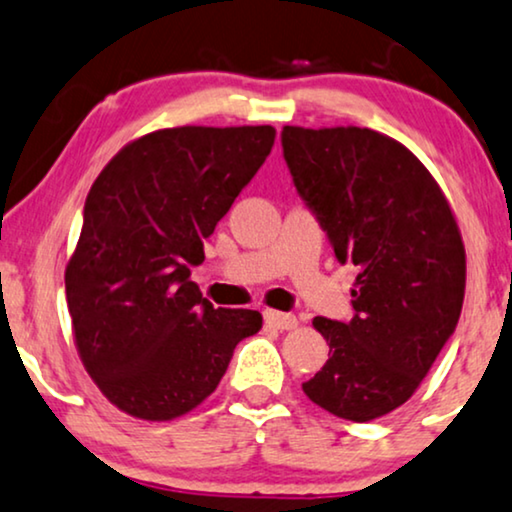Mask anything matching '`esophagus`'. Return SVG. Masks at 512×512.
<instances>
[{"label": "esophagus", "instance_id": "1", "mask_svg": "<svg viewBox=\"0 0 512 512\" xmlns=\"http://www.w3.org/2000/svg\"><path fill=\"white\" fill-rule=\"evenodd\" d=\"M264 320H267L269 327H276V330H295L297 318L292 313H281L274 309L264 311Z\"/></svg>", "mask_w": 512, "mask_h": 512}]
</instances>
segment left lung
<instances>
[{"label": "left lung", "mask_w": 512, "mask_h": 512, "mask_svg": "<svg viewBox=\"0 0 512 512\" xmlns=\"http://www.w3.org/2000/svg\"><path fill=\"white\" fill-rule=\"evenodd\" d=\"M297 194L358 267L353 318H313L330 358L302 388L335 417L372 421L412 398L454 335L466 250L452 208L424 163L372 128L283 126Z\"/></svg>", "instance_id": "1"}]
</instances>
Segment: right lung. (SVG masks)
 Segmentation results:
<instances>
[{"label": "right lung", "mask_w": 512, "mask_h": 512, "mask_svg": "<svg viewBox=\"0 0 512 512\" xmlns=\"http://www.w3.org/2000/svg\"><path fill=\"white\" fill-rule=\"evenodd\" d=\"M271 126H180L133 140L102 168L65 269L86 372L121 412L170 421L201 405L262 313L215 309L192 267L274 147Z\"/></svg>", "instance_id": "right-lung-1"}]
</instances>
